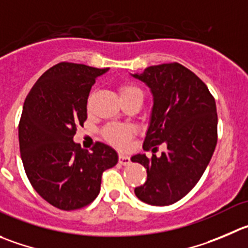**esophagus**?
<instances>
[{
  "label": "esophagus",
  "mask_w": 248,
  "mask_h": 248,
  "mask_svg": "<svg viewBox=\"0 0 248 248\" xmlns=\"http://www.w3.org/2000/svg\"><path fill=\"white\" fill-rule=\"evenodd\" d=\"M130 157L126 155H123V153H120L119 155V163L122 164V166H128V164H130Z\"/></svg>",
  "instance_id": "obj_1"
}]
</instances>
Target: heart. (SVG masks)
Returning <instances> with one entry per match:
<instances>
[{"mask_svg": "<svg viewBox=\"0 0 248 248\" xmlns=\"http://www.w3.org/2000/svg\"><path fill=\"white\" fill-rule=\"evenodd\" d=\"M119 93L122 100L133 97V96H142V91L138 86L131 84L122 85L119 89ZM133 128L128 125H122V124H109V125L103 129V136H105L106 140L120 148H124L128 146L129 140L133 136Z\"/></svg>", "mask_w": 248, "mask_h": 248, "instance_id": "obj_1", "label": "heart"}]
</instances>
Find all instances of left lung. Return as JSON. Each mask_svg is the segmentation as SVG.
Listing matches in <instances>:
<instances>
[{"label": "left lung", "mask_w": 248, "mask_h": 248, "mask_svg": "<svg viewBox=\"0 0 248 248\" xmlns=\"http://www.w3.org/2000/svg\"><path fill=\"white\" fill-rule=\"evenodd\" d=\"M133 77L145 82L153 96L143 150L155 152L158 145L167 146L159 157H131L147 170V180L135 187V195L152 206H169L192 190L213 155L216 101L195 73L176 62L152 65Z\"/></svg>", "instance_id": "1"}]
</instances>
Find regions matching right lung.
Here are the masks:
<instances>
[{
	"mask_svg": "<svg viewBox=\"0 0 248 248\" xmlns=\"http://www.w3.org/2000/svg\"><path fill=\"white\" fill-rule=\"evenodd\" d=\"M107 70L58 63L39 78L23 106L18 131L25 173L40 196L62 211L90 204L103 171L118 163L110 146L96 142L89 152L73 141L87 119L91 87Z\"/></svg>",
	"mask_w": 248,
	"mask_h": 248,
	"instance_id": "add662e5",
	"label": "right lung"
}]
</instances>
